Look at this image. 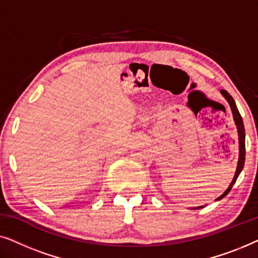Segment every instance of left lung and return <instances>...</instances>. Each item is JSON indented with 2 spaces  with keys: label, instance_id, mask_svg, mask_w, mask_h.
<instances>
[{
  "label": "left lung",
  "instance_id": "1",
  "mask_svg": "<svg viewBox=\"0 0 258 258\" xmlns=\"http://www.w3.org/2000/svg\"><path fill=\"white\" fill-rule=\"evenodd\" d=\"M221 93L223 96L227 98V101L229 102V104H230V108H231V111H232V115H234V119H235V123L236 125H237V132H238V141H239V158H238V163H237V169H236V174L234 176V179H232V182L230 183V185H229V188L225 190L223 195H221L218 197L217 200H221L223 199L224 196H227L229 191H230L232 185H234V183L236 182V179H237L238 175L241 174L243 167H244V161H245V132H244V124H243V119H242V116L239 114L237 107H236V103L234 101V98L231 97V95L228 93L227 90L222 89ZM203 207H199V209Z\"/></svg>",
  "mask_w": 258,
  "mask_h": 258
}]
</instances>
